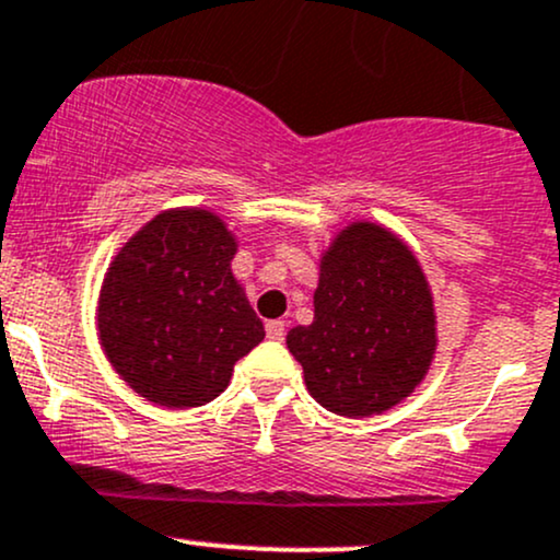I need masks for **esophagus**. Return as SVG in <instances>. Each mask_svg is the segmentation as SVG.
<instances>
[{
	"label": "esophagus",
	"mask_w": 560,
	"mask_h": 560,
	"mask_svg": "<svg viewBox=\"0 0 560 560\" xmlns=\"http://www.w3.org/2000/svg\"><path fill=\"white\" fill-rule=\"evenodd\" d=\"M266 335H268V340H284V335H287V324L281 322V318H276V322H268L266 324Z\"/></svg>",
	"instance_id": "1"
}]
</instances>
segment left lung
<instances>
[{
  "label": "left lung",
  "instance_id": "obj_1",
  "mask_svg": "<svg viewBox=\"0 0 560 560\" xmlns=\"http://www.w3.org/2000/svg\"><path fill=\"white\" fill-rule=\"evenodd\" d=\"M287 348L308 393L342 417L396 407L422 383L435 353L428 279L411 249L377 223H350L322 257L313 324Z\"/></svg>",
  "mask_w": 560,
  "mask_h": 560
}]
</instances>
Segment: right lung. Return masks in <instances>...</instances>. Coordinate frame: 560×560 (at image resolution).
Masks as SVG:
<instances>
[{"label": "right lung", "mask_w": 560, "mask_h": 560, "mask_svg": "<svg viewBox=\"0 0 560 560\" xmlns=\"http://www.w3.org/2000/svg\"><path fill=\"white\" fill-rule=\"evenodd\" d=\"M236 238L210 210H167L110 260L97 335L110 366L159 407L190 409L229 388L266 329L233 279Z\"/></svg>", "instance_id": "add662e5"}]
</instances>
